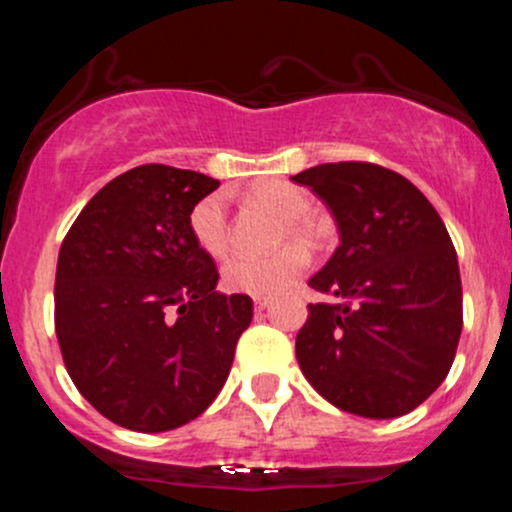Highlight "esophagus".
<instances>
[{
    "label": "esophagus",
    "mask_w": 512,
    "mask_h": 512,
    "mask_svg": "<svg viewBox=\"0 0 512 512\" xmlns=\"http://www.w3.org/2000/svg\"><path fill=\"white\" fill-rule=\"evenodd\" d=\"M264 308H269V298L255 296V310H264Z\"/></svg>",
    "instance_id": "esophagus-1"
}]
</instances>
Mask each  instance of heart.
<instances>
[{
  "label": "heart",
  "mask_w": 512,
  "mask_h": 512,
  "mask_svg": "<svg viewBox=\"0 0 512 512\" xmlns=\"http://www.w3.org/2000/svg\"><path fill=\"white\" fill-rule=\"evenodd\" d=\"M248 199L257 207L272 211L281 219V240H301L315 243L320 238V221L308 214L310 195L303 187L289 180H260L248 190ZM192 240L209 257H223L231 248V219L228 204L221 192H211L190 209ZM308 267V252L301 245H284L269 255H236L223 267V284L228 291L248 293V296H274L289 289Z\"/></svg>",
  "instance_id": "obj_1"
}]
</instances>
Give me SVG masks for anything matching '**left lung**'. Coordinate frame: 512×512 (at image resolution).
Instances as JSON below:
<instances>
[{
	"mask_svg": "<svg viewBox=\"0 0 512 512\" xmlns=\"http://www.w3.org/2000/svg\"><path fill=\"white\" fill-rule=\"evenodd\" d=\"M339 226V248L308 286L296 358L334 407L366 419L409 414L436 392L462 332L457 252L433 204L404 175L366 161L293 175Z\"/></svg>",
	"mask_w": 512,
	"mask_h": 512,
	"instance_id": "1",
	"label": "left lung"
}]
</instances>
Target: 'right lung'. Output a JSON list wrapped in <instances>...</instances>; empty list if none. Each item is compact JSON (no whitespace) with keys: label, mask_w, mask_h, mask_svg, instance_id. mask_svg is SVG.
<instances>
[{"label":"right lung","mask_w":512,"mask_h":512,"mask_svg":"<svg viewBox=\"0 0 512 512\" xmlns=\"http://www.w3.org/2000/svg\"><path fill=\"white\" fill-rule=\"evenodd\" d=\"M219 180L146 163L110 180L62 240L55 332L76 390L113 424L173 431L214 402L250 327L245 293L192 240L190 209Z\"/></svg>","instance_id":"add662e5"}]
</instances>
